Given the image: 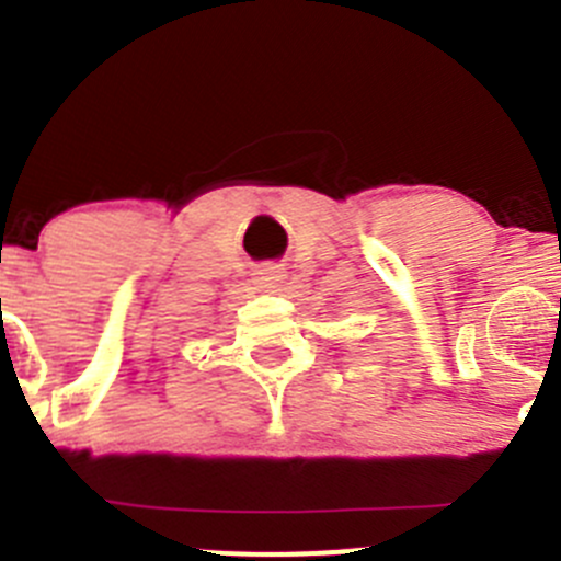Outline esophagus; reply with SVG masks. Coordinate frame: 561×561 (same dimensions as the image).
I'll return each mask as SVG.
<instances>
[{"label":"esophagus","mask_w":561,"mask_h":561,"mask_svg":"<svg viewBox=\"0 0 561 561\" xmlns=\"http://www.w3.org/2000/svg\"><path fill=\"white\" fill-rule=\"evenodd\" d=\"M285 268L282 265H274V263H265L260 265L257 271H254V285L260 287V290H276V287L285 282Z\"/></svg>","instance_id":"34e87169"}]
</instances>
